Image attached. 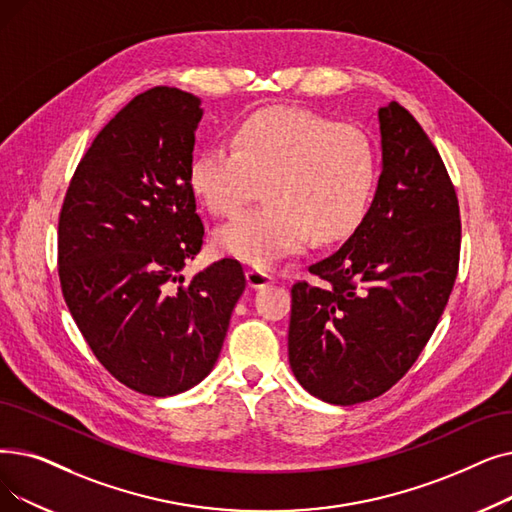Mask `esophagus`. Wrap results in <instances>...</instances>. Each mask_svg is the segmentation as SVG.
Instances as JSON below:
<instances>
[{"label": "esophagus", "instance_id": "obj_1", "mask_svg": "<svg viewBox=\"0 0 512 512\" xmlns=\"http://www.w3.org/2000/svg\"><path fill=\"white\" fill-rule=\"evenodd\" d=\"M272 280H274V278H272L268 272L257 270V268H249V270H247V284H249L251 288H263V286H268Z\"/></svg>", "mask_w": 512, "mask_h": 512}]
</instances>
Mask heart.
<instances>
[{
  "mask_svg": "<svg viewBox=\"0 0 512 512\" xmlns=\"http://www.w3.org/2000/svg\"><path fill=\"white\" fill-rule=\"evenodd\" d=\"M194 194L213 215L228 217L255 201L215 236L217 249L257 268L318 242H339L362 224L376 184V148L351 123L295 106L244 117L232 144H207L190 167Z\"/></svg>",
  "mask_w": 512,
  "mask_h": 512,
  "instance_id": "b5f03b06",
  "label": "heart"
}]
</instances>
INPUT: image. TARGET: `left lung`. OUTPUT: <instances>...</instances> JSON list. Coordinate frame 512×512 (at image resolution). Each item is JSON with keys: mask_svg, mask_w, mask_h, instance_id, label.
Returning <instances> with one entry per match:
<instances>
[{"mask_svg": "<svg viewBox=\"0 0 512 512\" xmlns=\"http://www.w3.org/2000/svg\"><path fill=\"white\" fill-rule=\"evenodd\" d=\"M383 171L362 224L293 284L288 362L322 402L389 391L418 360L448 305L460 261V207L437 148L408 110H379Z\"/></svg>", "mask_w": 512, "mask_h": 512, "instance_id": "8db88e82", "label": "left lung"}]
</instances>
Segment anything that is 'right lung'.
Segmentation results:
<instances>
[{
  "instance_id": "obj_1",
  "label": "right lung",
  "mask_w": 512,
  "mask_h": 512,
  "mask_svg": "<svg viewBox=\"0 0 512 512\" xmlns=\"http://www.w3.org/2000/svg\"><path fill=\"white\" fill-rule=\"evenodd\" d=\"M201 100L152 87L110 119L79 161L58 217L66 305L98 362L125 387L167 397L215 366L242 295V265L219 259L188 284L203 247L190 184Z\"/></svg>"
}]
</instances>
